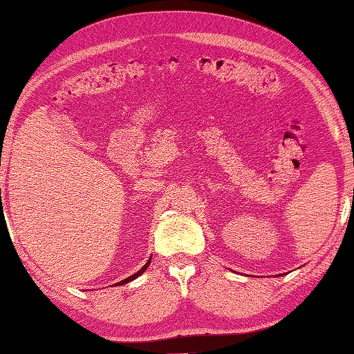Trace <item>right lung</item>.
Returning <instances> with one entry per match:
<instances>
[{"label":"right lung","instance_id":"obj_1","mask_svg":"<svg viewBox=\"0 0 354 354\" xmlns=\"http://www.w3.org/2000/svg\"><path fill=\"white\" fill-rule=\"evenodd\" d=\"M150 260H152V257H150L149 260H147V263H146V265L145 266H142L140 270H138V272H135L133 275H131V277H127V278H124V280H122V281H120V283H117V284H120V286H122V284H126V283H129V281H132V280H135V278H137V277H140L142 272H145V270L147 269V266L150 265Z\"/></svg>","mask_w":354,"mask_h":354}]
</instances>
